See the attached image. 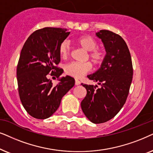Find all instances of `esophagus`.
<instances>
[{"mask_svg":"<svg viewBox=\"0 0 153 153\" xmlns=\"http://www.w3.org/2000/svg\"><path fill=\"white\" fill-rule=\"evenodd\" d=\"M75 85H79L80 84V81L78 80V79H75Z\"/></svg>","mask_w":153,"mask_h":153,"instance_id":"esophagus-1","label":"esophagus"}]
</instances>
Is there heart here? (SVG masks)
Instances as JSON below:
<instances>
[{
  "label": "heart",
  "mask_w": 153,
  "mask_h": 153,
  "mask_svg": "<svg viewBox=\"0 0 153 153\" xmlns=\"http://www.w3.org/2000/svg\"><path fill=\"white\" fill-rule=\"evenodd\" d=\"M74 42L77 45L88 52L87 59H89L94 66H100L104 62L105 59V50L103 48L97 47L98 42L92 36L89 35L80 36L75 38ZM59 52L62 58H68L70 54V47L68 42L65 40L60 44ZM91 70V64L89 62H72L66 65L64 67L66 74L75 78H81Z\"/></svg>",
  "instance_id": "obj_1"
}]
</instances>
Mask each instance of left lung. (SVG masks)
Listing matches in <instances>:
<instances>
[{"label": "left lung", "instance_id": "obj_1", "mask_svg": "<svg viewBox=\"0 0 153 153\" xmlns=\"http://www.w3.org/2000/svg\"><path fill=\"white\" fill-rule=\"evenodd\" d=\"M96 35L104 45L106 54L99 70L87 78L101 87L81 84L87 89L81 108L91 123L100 124L115 117L125 103L133 67L129 48L120 36L108 30H99Z\"/></svg>", "mask_w": 153, "mask_h": 153}]
</instances>
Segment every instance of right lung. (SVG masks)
<instances>
[{
	"mask_svg": "<svg viewBox=\"0 0 153 153\" xmlns=\"http://www.w3.org/2000/svg\"><path fill=\"white\" fill-rule=\"evenodd\" d=\"M69 34L66 28H41L33 33L22 48L17 68L18 90L24 108L36 119L52 116L75 85L72 77L60 78L64 71L56 66L61 61L59 48ZM50 75L60 81L56 86H52Z\"/></svg>",
	"mask_w": 153,
	"mask_h": 153,
	"instance_id": "obj_1",
	"label": "right lung"
}]
</instances>
